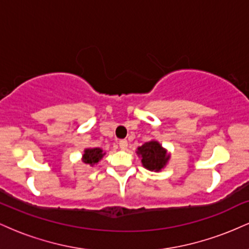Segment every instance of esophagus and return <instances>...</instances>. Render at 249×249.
<instances>
[{"mask_svg":"<svg viewBox=\"0 0 249 249\" xmlns=\"http://www.w3.org/2000/svg\"><path fill=\"white\" fill-rule=\"evenodd\" d=\"M118 144H119V147H121L122 150H125V148L127 147V141H125V139H122V141H119Z\"/></svg>","mask_w":249,"mask_h":249,"instance_id":"34e87169","label":"esophagus"}]
</instances>
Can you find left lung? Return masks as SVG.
I'll return each instance as SVG.
<instances>
[{
    "instance_id": "1",
    "label": "left lung",
    "mask_w": 249,
    "mask_h": 249,
    "mask_svg": "<svg viewBox=\"0 0 249 249\" xmlns=\"http://www.w3.org/2000/svg\"><path fill=\"white\" fill-rule=\"evenodd\" d=\"M139 156L142 157V162L144 167L150 171H160L166 165L170 158L166 151L160 146L158 142H147L141 147H138Z\"/></svg>"
}]
</instances>
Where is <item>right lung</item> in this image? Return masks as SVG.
<instances>
[{"instance_id":"add662e5","label":"right lung","mask_w":249,"mask_h":249,"mask_svg":"<svg viewBox=\"0 0 249 249\" xmlns=\"http://www.w3.org/2000/svg\"><path fill=\"white\" fill-rule=\"evenodd\" d=\"M104 156L103 151L101 148H88L84 151V156H83V160L85 164H97L102 159V157Z\"/></svg>"}]
</instances>
